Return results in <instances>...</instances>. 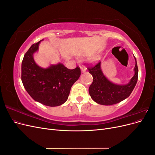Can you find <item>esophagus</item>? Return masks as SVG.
<instances>
[{"label": "esophagus", "mask_w": 155, "mask_h": 155, "mask_svg": "<svg viewBox=\"0 0 155 155\" xmlns=\"http://www.w3.org/2000/svg\"><path fill=\"white\" fill-rule=\"evenodd\" d=\"M80 68H81V71H82L83 72H86V70H87V68H86V67H85V66H84V65H83V64L80 65Z\"/></svg>", "instance_id": "esophagus-1"}]
</instances>
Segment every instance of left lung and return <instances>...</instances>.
Segmentation results:
<instances>
[{"instance_id": "obj_1", "label": "left lung", "mask_w": 155, "mask_h": 155, "mask_svg": "<svg viewBox=\"0 0 155 155\" xmlns=\"http://www.w3.org/2000/svg\"><path fill=\"white\" fill-rule=\"evenodd\" d=\"M100 66L101 62L99 61L94 65L88 64L87 67L89 73L93 77V82L88 89L92 99L100 105H111L118 104L128 97L138 81V68L137 60L134 76L130 82L125 85H116L109 81L102 73Z\"/></svg>"}]
</instances>
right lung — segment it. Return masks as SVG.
<instances>
[{"label":"right lung","mask_w":155,"mask_h":155,"mask_svg":"<svg viewBox=\"0 0 155 155\" xmlns=\"http://www.w3.org/2000/svg\"><path fill=\"white\" fill-rule=\"evenodd\" d=\"M40 41L33 44L25 54L21 66V80L26 91L35 101L49 107L63 104L70 88L81 75L79 67L70 70L59 63L43 68L37 65L33 54Z\"/></svg>","instance_id":"1"}]
</instances>
